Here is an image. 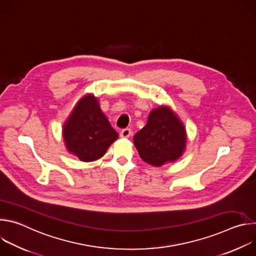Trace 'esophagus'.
Here are the masks:
<instances>
[{
	"mask_svg": "<svg viewBox=\"0 0 256 256\" xmlns=\"http://www.w3.org/2000/svg\"><path fill=\"white\" fill-rule=\"evenodd\" d=\"M132 134V130L130 128H124L120 132V136L122 138H130Z\"/></svg>",
	"mask_w": 256,
	"mask_h": 256,
	"instance_id": "esophagus-1",
	"label": "esophagus"
}]
</instances>
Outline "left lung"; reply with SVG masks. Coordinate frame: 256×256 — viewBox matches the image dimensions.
I'll list each match as a JSON object with an SVG mask.
<instances>
[{
    "mask_svg": "<svg viewBox=\"0 0 256 256\" xmlns=\"http://www.w3.org/2000/svg\"><path fill=\"white\" fill-rule=\"evenodd\" d=\"M184 122L168 106L154 108L148 122L134 136V144L142 161L155 167L175 162L186 147Z\"/></svg>",
    "mask_w": 256,
    "mask_h": 256,
    "instance_id": "1",
    "label": "left lung"
}]
</instances>
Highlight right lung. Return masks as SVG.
I'll use <instances>...</instances> for the list:
<instances>
[{
	"instance_id": "right-lung-1",
	"label": "right lung",
	"mask_w": 256,
	"mask_h": 256,
	"mask_svg": "<svg viewBox=\"0 0 256 256\" xmlns=\"http://www.w3.org/2000/svg\"><path fill=\"white\" fill-rule=\"evenodd\" d=\"M62 138L68 153L83 162L104 156L118 134L102 112L97 97L83 96L62 126Z\"/></svg>"
}]
</instances>
